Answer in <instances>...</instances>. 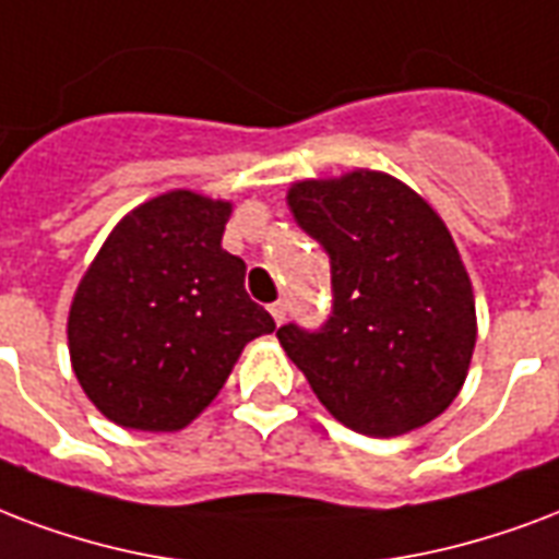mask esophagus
<instances>
[{"label": "esophagus", "mask_w": 559, "mask_h": 559, "mask_svg": "<svg viewBox=\"0 0 559 559\" xmlns=\"http://www.w3.org/2000/svg\"><path fill=\"white\" fill-rule=\"evenodd\" d=\"M270 313H272V319H275V322H284V317H287V305H284V301H272L270 305Z\"/></svg>", "instance_id": "esophagus-1"}]
</instances>
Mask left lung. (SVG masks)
<instances>
[{"label": "left lung", "mask_w": 559, "mask_h": 559, "mask_svg": "<svg viewBox=\"0 0 559 559\" xmlns=\"http://www.w3.org/2000/svg\"><path fill=\"white\" fill-rule=\"evenodd\" d=\"M301 231L331 258V317L278 328L287 357L334 419L399 437L437 419L466 381L475 298L431 204L383 173L301 181L289 190Z\"/></svg>", "instance_id": "obj_1"}]
</instances>
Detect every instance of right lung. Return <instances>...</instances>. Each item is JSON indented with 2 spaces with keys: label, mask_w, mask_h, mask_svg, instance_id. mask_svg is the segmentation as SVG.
Returning a JSON list of instances; mask_svg holds the SVG:
<instances>
[{
  "label": "right lung",
  "mask_w": 559,
  "mask_h": 559,
  "mask_svg": "<svg viewBox=\"0 0 559 559\" xmlns=\"http://www.w3.org/2000/svg\"><path fill=\"white\" fill-rule=\"evenodd\" d=\"M231 204L190 190L140 204L114 228L70 308V357L110 421L178 431L223 390L242 346L275 331L246 263L223 249Z\"/></svg>",
  "instance_id": "add662e5"
}]
</instances>
